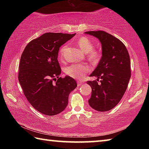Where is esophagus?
Listing matches in <instances>:
<instances>
[{
	"label": "esophagus",
	"instance_id": "obj_1",
	"mask_svg": "<svg viewBox=\"0 0 149 149\" xmlns=\"http://www.w3.org/2000/svg\"><path fill=\"white\" fill-rule=\"evenodd\" d=\"M84 84V82H83V81H77V85L79 86H81L82 84Z\"/></svg>",
	"mask_w": 149,
	"mask_h": 149
}]
</instances>
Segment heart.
Here are the masks:
<instances>
[{
  "mask_svg": "<svg viewBox=\"0 0 149 149\" xmlns=\"http://www.w3.org/2000/svg\"><path fill=\"white\" fill-rule=\"evenodd\" d=\"M79 47L86 54L87 59L89 61L96 63L100 59L101 53L97 49H94V43L89 38L81 37L77 41ZM66 45L63 46L59 50V56L62 59L64 55ZM90 71V68L87 65L84 64H73L68 66L65 69V73L68 76L74 79L83 78L87 72Z\"/></svg>",
  "mask_w": 149,
  "mask_h": 149,
  "instance_id": "b5f03b06",
  "label": "heart"
}]
</instances>
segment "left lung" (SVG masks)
<instances>
[{"mask_svg":"<svg viewBox=\"0 0 149 149\" xmlns=\"http://www.w3.org/2000/svg\"><path fill=\"white\" fill-rule=\"evenodd\" d=\"M84 33L97 38L102 45V57L90 75L97 80L87 82L92 90L88 102L98 111H108L118 104L127 90L131 78L130 57L124 44L111 34L103 31Z\"/></svg>","mask_w":149,"mask_h":149,"instance_id":"8db88e82","label":"left lung"}]
</instances>
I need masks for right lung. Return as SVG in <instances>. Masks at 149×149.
I'll return each mask as SVG.
<instances>
[{"label":"right lung","mask_w":149,"mask_h":149,"mask_svg":"<svg viewBox=\"0 0 149 149\" xmlns=\"http://www.w3.org/2000/svg\"><path fill=\"white\" fill-rule=\"evenodd\" d=\"M75 35L45 33L30 42L22 52L19 83L27 100L43 115L54 116L63 111L69 94L77 86L68 75L59 77L61 70L58 61L59 47Z\"/></svg>","instance_id":"obj_1"}]
</instances>
